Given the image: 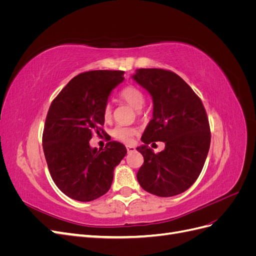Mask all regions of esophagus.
<instances>
[{
    "label": "esophagus",
    "mask_w": 256,
    "mask_h": 256,
    "mask_svg": "<svg viewBox=\"0 0 256 256\" xmlns=\"http://www.w3.org/2000/svg\"><path fill=\"white\" fill-rule=\"evenodd\" d=\"M126 148H127L128 152H134L136 150V147L132 146V145H127Z\"/></svg>",
    "instance_id": "1"
}]
</instances>
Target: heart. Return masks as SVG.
I'll return each instance as SVG.
<instances>
[{
  "label": "heart",
  "instance_id": "heart-1",
  "mask_svg": "<svg viewBox=\"0 0 256 256\" xmlns=\"http://www.w3.org/2000/svg\"><path fill=\"white\" fill-rule=\"evenodd\" d=\"M120 97L124 100V102H127L129 106L136 110H140L141 108L145 104V95L144 92L134 85H128V86L124 88L120 92ZM112 115V106L108 102L106 104L104 108V120H110ZM138 130L134 127H129V126H116L112 130V136L118 138L120 141L129 143L132 141V138L136 136Z\"/></svg>",
  "mask_w": 256,
  "mask_h": 256
}]
</instances>
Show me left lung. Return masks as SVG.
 Wrapping results in <instances>:
<instances>
[{"label": "left lung", "instance_id": "left-lung-1", "mask_svg": "<svg viewBox=\"0 0 256 256\" xmlns=\"http://www.w3.org/2000/svg\"><path fill=\"white\" fill-rule=\"evenodd\" d=\"M134 79L152 97L154 112L136 150L144 162L136 173L141 187L158 196L180 194L198 180L210 146V127L202 100L180 76L160 68L138 69ZM164 142L154 154L148 144Z\"/></svg>", "mask_w": 256, "mask_h": 256}]
</instances>
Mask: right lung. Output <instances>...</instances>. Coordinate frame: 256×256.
Instances as JSON below:
<instances>
[{
    "label": "right lung",
    "mask_w": 256,
    "mask_h": 256,
    "mask_svg": "<svg viewBox=\"0 0 256 256\" xmlns=\"http://www.w3.org/2000/svg\"><path fill=\"white\" fill-rule=\"evenodd\" d=\"M120 70H92L76 76L53 99L46 118L42 148L52 180L70 198L90 202L106 194L114 168L127 154L116 141L90 148L92 134H104V108L124 81Z\"/></svg>",
    "instance_id": "right-lung-1"
}]
</instances>
